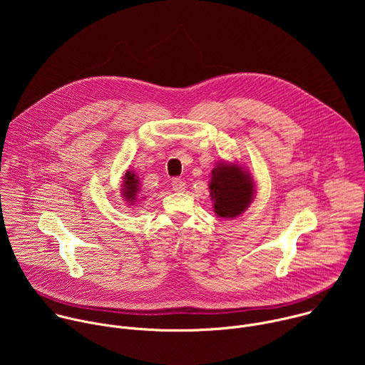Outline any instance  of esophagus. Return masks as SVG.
I'll return each mask as SVG.
<instances>
[{
  "mask_svg": "<svg viewBox=\"0 0 365 365\" xmlns=\"http://www.w3.org/2000/svg\"><path fill=\"white\" fill-rule=\"evenodd\" d=\"M172 187L175 192H183L186 189V183L180 178H175L172 180Z\"/></svg>",
  "mask_w": 365,
  "mask_h": 365,
  "instance_id": "1",
  "label": "esophagus"
}]
</instances>
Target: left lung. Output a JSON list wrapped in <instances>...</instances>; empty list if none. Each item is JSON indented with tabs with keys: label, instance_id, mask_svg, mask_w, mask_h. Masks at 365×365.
<instances>
[{
	"label": "left lung",
	"instance_id": "1",
	"mask_svg": "<svg viewBox=\"0 0 365 365\" xmlns=\"http://www.w3.org/2000/svg\"><path fill=\"white\" fill-rule=\"evenodd\" d=\"M214 212L222 218L241 215L254 197V182L238 165L220 163L212 170L210 182Z\"/></svg>",
	"mask_w": 365,
	"mask_h": 365
}]
</instances>
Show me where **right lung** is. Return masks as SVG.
<instances>
[{
  "label": "right lung",
  "instance_id": "obj_1",
  "mask_svg": "<svg viewBox=\"0 0 365 365\" xmlns=\"http://www.w3.org/2000/svg\"><path fill=\"white\" fill-rule=\"evenodd\" d=\"M140 190V179L135 173L127 172L124 175V183H123V196L124 199L133 205L137 200V193Z\"/></svg>",
  "mask_w": 365,
  "mask_h": 365
}]
</instances>
